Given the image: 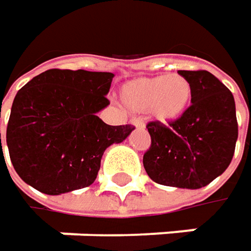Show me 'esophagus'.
<instances>
[{
	"label": "esophagus",
	"mask_w": 251,
	"mask_h": 251,
	"mask_svg": "<svg viewBox=\"0 0 251 251\" xmlns=\"http://www.w3.org/2000/svg\"><path fill=\"white\" fill-rule=\"evenodd\" d=\"M130 125L133 126V127H136V129H145V124H144L142 119H132Z\"/></svg>",
	"instance_id": "34e87169"
}]
</instances>
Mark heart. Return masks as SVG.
<instances>
[{"label":"heart","mask_w":251,"mask_h":251,"mask_svg":"<svg viewBox=\"0 0 251 251\" xmlns=\"http://www.w3.org/2000/svg\"><path fill=\"white\" fill-rule=\"evenodd\" d=\"M122 104L132 112H149L164 125L179 121L193 102V86L181 75L129 80L119 90Z\"/></svg>","instance_id":"obj_1"}]
</instances>
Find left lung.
I'll use <instances>...</instances> for the list:
<instances>
[{
  "instance_id": "left-lung-1",
  "label": "left lung",
  "mask_w": 251,
  "mask_h": 251,
  "mask_svg": "<svg viewBox=\"0 0 251 251\" xmlns=\"http://www.w3.org/2000/svg\"><path fill=\"white\" fill-rule=\"evenodd\" d=\"M193 86V104L170 127L148 124L151 148L144 155L149 178L161 185L198 190L226 171L239 126L233 93L205 70H179Z\"/></svg>"
}]
</instances>
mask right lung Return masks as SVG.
I'll return each mask as SVG.
<instances>
[{
	"label": "right lung",
	"mask_w": 251,
	"mask_h": 251,
	"mask_svg": "<svg viewBox=\"0 0 251 251\" xmlns=\"http://www.w3.org/2000/svg\"><path fill=\"white\" fill-rule=\"evenodd\" d=\"M113 77L109 72L51 69L18 90L7 147L25 184L60 195L95 182L103 152L133 130L130 125H107L98 116L109 104L104 96Z\"/></svg>",
	"instance_id": "right-lung-1"
}]
</instances>
